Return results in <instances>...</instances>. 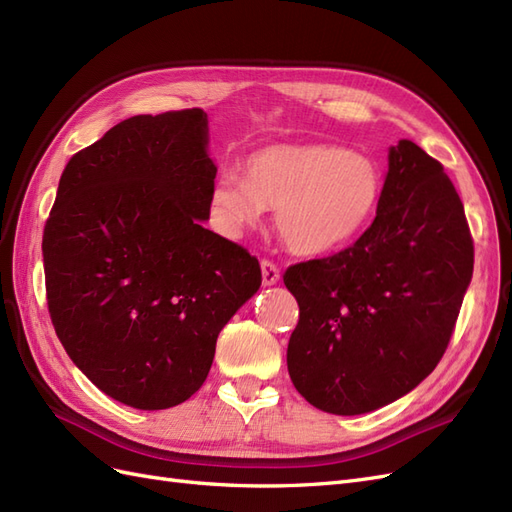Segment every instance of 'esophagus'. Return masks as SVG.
Wrapping results in <instances>:
<instances>
[{"instance_id":"34e87169","label":"esophagus","mask_w":512,"mask_h":512,"mask_svg":"<svg viewBox=\"0 0 512 512\" xmlns=\"http://www.w3.org/2000/svg\"><path fill=\"white\" fill-rule=\"evenodd\" d=\"M260 269H262V284H265V286H273V284L280 282V269H277L275 262L262 260Z\"/></svg>"}]
</instances>
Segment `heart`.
I'll return each mask as SVG.
<instances>
[{"label":"heart","instance_id":"b5f03b06","mask_svg":"<svg viewBox=\"0 0 512 512\" xmlns=\"http://www.w3.org/2000/svg\"><path fill=\"white\" fill-rule=\"evenodd\" d=\"M384 192L380 164L335 145H273L226 170L211 190L222 226L239 232L267 207L292 252L320 256L352 243L376 218Z\"/></svg>","mask_w":512,"mask_h":512}]
</instances>
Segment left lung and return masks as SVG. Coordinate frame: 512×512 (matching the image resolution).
<instances>
[{"mask_svg":"<svg viewBox=\"0 0 512 512\" xmlns=\"http://www.w3.org/2000/svg\"><path fill=\"white\" fill-rule=\"evenodd\" d=\"M474 269L466 211L438 160L389 151L376 220L346 250L292 265L290 380L309 404L363 414L404 397L446 352Z\"/></svg>","mask_w":512,"mask_h":512,"instance_id":"8db88e82","label":"left lung"}]
</instances>
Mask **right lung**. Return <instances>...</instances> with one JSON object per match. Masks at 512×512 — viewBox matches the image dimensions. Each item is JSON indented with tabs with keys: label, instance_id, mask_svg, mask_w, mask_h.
<instances>
[{
	"label": "right lung",
	"instance_id": "right-lung-1",
	"mask_svg": "<svg viewBox=\"0 0 512 512\" xmlns=\"http://www.w3.org/2000/svg\"><path fill=\"white\" fill-rule=\"evenodd\" d=\"M200 108L136 115L74 153L44 226L46 301L61 346L138 410L190 399L260 265L203 228L215 181Z\"/></svg>",
	"mask_w": 512,
	"mask_h": 512
}]
</instances>
